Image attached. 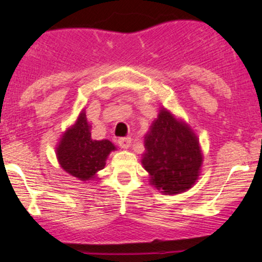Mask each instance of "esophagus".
<instances>
[{"label":"esophagus","instance_id":"esophagus-1","mask_svg":"<svg viewBox=\"0 0 262 262\" xmlns=\"http://www.w3.org/2000/svg\"><path fill=\"white\" fill-rule=\"evenodd\" d=\"M118 143L121 148H123V149H128L132 143V140H130V138H121V139H119Z\"/></svg>","mask_w":262,"mask_h":262}]
</instances>
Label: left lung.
I'll return each mask as SVG.
<instances>
[{
  "instance_id": "1",
  "label": "left lung",
  "mask_w": 262,
  "mask_h": 262,
  "mask_svg": "<svg viewBox=\"0 0 262 262\" xmlns=\"http://www.w3.org/2000/svg\"><path fill=\"white\" fill-rule=\"evenodd\" d=\"M141 163L149 174V185L165 195L186 192L201 173L204 154L189 124L165 107L144 135Z\"/></svg>"
}]
</instances>
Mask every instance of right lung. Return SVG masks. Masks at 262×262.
<instances>
[{"instance_id":"add662e5","label":"right lung","mask_w":262,"mask_h":262,"mask_svg":"<svg viewBox=\"0 0 262 262\" xmlns=\"http://www.w3.org/2000/svg\"><path fill=\"white\" fill-rule=\"evenodd\" d=\"M84 109L75 122L62 133L56 144V159L66 173L80 181L99 180L97 173L106 166L112 151L118 149L109 140H94Z\"/></svg>"}]
</instances>
